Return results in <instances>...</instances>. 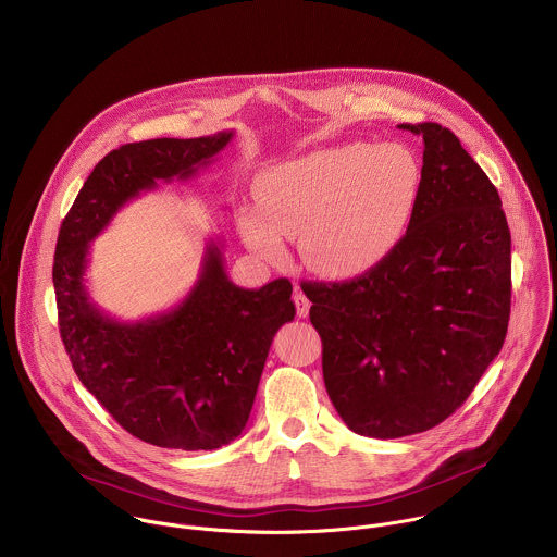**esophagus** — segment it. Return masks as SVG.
Wrapping results in <instances>:
<instances>
[{"mask_svg": "<svg viewBox=\"0 0 557 557\" xmlns=\"http://www.w3.org/2000/svg\"><path fill=\"white\" fill-rule=\"evenodd\" d=\"M294 305H296V313H298V318H307V315H309L311 302H309V298H307L302 292H296V296H294Z\"/></svg>", "mask_w": 557, "mask_h": 557, "instance_id": "esophagus-1", "label": "esophagus"}]
</instances>
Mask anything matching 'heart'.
Listing matches in <instances>:
<instances>
[{
  "instance_id": "1",
  "label": "heart",
  "mask_w": 557,
  "mask_h": 557,
  "mask_svg": "<svg viewBox=\"0 0 557 557\" xmlns=\"http://www.w3.org/2000/svg\"><path fill=\"white\" fill-rule=\"evenodd\" d=\"M419 189L421 166L401 145L320 149L259 180V209L244 213V239L268 261L285 259L283 237L300 239L315 272L357 276L399 244Z\"/></svg>"
}]
</instances>
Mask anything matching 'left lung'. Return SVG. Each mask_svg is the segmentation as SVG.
Listing matches in <instances>:
<instances>
[{"instance_id": "1", "label": "left lung", "mask_w": 557, "mask_h": 557, "mask_svg": "<svg viewBox=\"0 0 557 557\" xmlns=\"http://www.w3.org/2000/svg\"><path fill=\"white\" fill-rule=\"evenodd\" d=\"M423 138L421 189L399 244L366 274L309 283L333 406L363 436L445 421L499 355L510 320V228L497 187L438 123Z\"/></svg>"}]
</instances>
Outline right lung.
I'll return each instance as SVG.
<instances>
[{
  "label": "right lung",
  "instance_id": "right-lung-1",
  "mask_svg": "<svg viewBox=\"0 0 557 557\" xmlns=\"http://www.w3.org/2000/svg\"><path fill=\"white\" fill-rule=\"evenodd\" d=\"M231 138H156L110 151L79 189L55 244L58 326L73 370L119 425L158 447L218 449L242 434L272 339L296 315L292 283L237 287L222 242L209 239L186 298L127 324L90 300L88 250L123 205L158 182L194 177Z\"/></svg>",
  "mask_w": 557,
  "mask_h": 557
}]
</instances>
